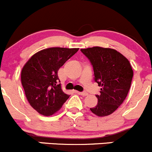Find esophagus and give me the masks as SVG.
Wrapping results in <instances>:
<instances>
[{
    "mask_svg": "<svg viewBox=\"0 0 152 152\" xmlns=\"http://www.w3.org/2000/svg\"><path fill=\"white\" fill-rule=\"evenodd\" d=\"M76 93H77L79 95H81L83 96H86L88 95V93H86V92H78V91H76Z\"/></svg>",
    "mask_w": 152,
    "mask_h": 152,
    "instance_id": "esophagus-1",
    "label": "esophagus"
}]
</instances>
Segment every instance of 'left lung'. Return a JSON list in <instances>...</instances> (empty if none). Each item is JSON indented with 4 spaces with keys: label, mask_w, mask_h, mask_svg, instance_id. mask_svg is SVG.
I'll return each mask as SVG.
<instances>
[{
    "label": "left lung",
    "mask_w": 152,
    "mask_h": 152,
    "mask_svg": "<svg viewBox=\"0 0 152 152\" xmlns=\"http://www.w3.org/2000/svg\"><path fill=\"white\" fill-rule=\"evenodd\" d=\"M81 51L93 65L94 80L102 87L100 94L96 95L97 104L90 109L99 117L108 116L121 105L128 94L133 76L130 61L112 48L95 46Z\"/></svg>",
    "instance_id": "8db88e82"
}]
</instances>
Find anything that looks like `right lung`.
Returning <instances> with one entry per match:
<instances>
[{
  "label": "right lung",
  "instance_id": "right-lung-1",
  "mask_svg": "<svg viewBox=\"0 0 152 152\" xmlns=\"http://www.w3.org/2000/svg\"><path fill=\"white\" fill-rule=\"evenodd\" d=\"M79 48L53 47L37 52L24 64L22 85L27 101L39 114L50 116L58 112L69 97L61 90L58 71Z\"/></svg>",
  "mask_w": 152,
  "mask_h": 152
}]
</instances>
